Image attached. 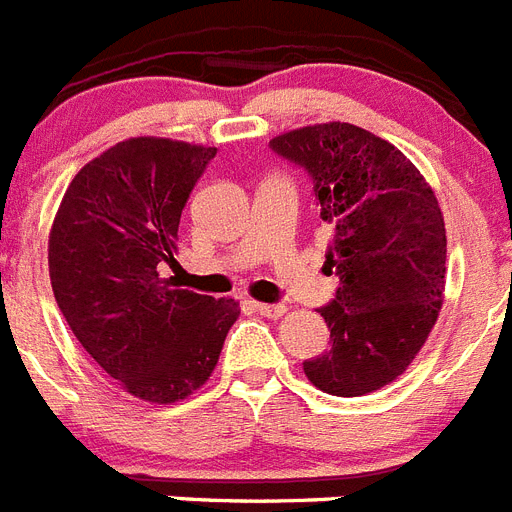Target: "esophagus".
I'll list each match as a JSON object with an SVG mask.
<instances>
[{"instance_id": "34e87169", "label": "esophagus", "mask_w": 512, "mask_h": 512, "mask_svg": "<svg viewBox=\"0 0 512 512\" xmlns=\"http://www.w3.org/2000/svg\"><path fill=\"white\" fill-rule=\"evenodd\" d=\"M256 310H259L261 316L266 318H282L287 313V305L282 303H256Z\"/></svg>"}]
</instances>
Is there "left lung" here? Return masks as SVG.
<instances>
[{
  "label": "left lung",
  "instance_id": "obj_1",
  "mask_svg": "<svg viewBox=\"0 0 512 512\" xmlns=\"http://www.w3.org/2000/svg\"><path fill=\"white\" fill-rule=\"evenodd\" d=\"M303 165L329 222L326 264L339 274L329 308L331 349L303 362L331 396H365L412 365L443 308L445 222L417 165L373 131L344 121L310 124L272 139Z\"/></svg>",
  "mask_w": 512,
  "mask_h": 512
}]
</instances>
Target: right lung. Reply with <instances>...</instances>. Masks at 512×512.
<instances>
[{
	"label": "right lung",
	"mask_w": 512,
	"mask_h": 512,
	"mask_svg": "<svg viewBox=\"0 0 512 512\" xmlns=\"http://www.w3.org/2000/svg\"><path fill=\"white\" fill-rule=\"evenodd\" d=\"M217 147L131 137L82 165L48 233L54 298L77 342L126 393L173 404L204 386L240 316L160 277L178 225Z\"/></svg>",
	"instance_id": "add662e5"
}]
</instances>
